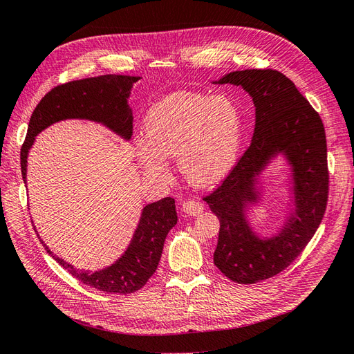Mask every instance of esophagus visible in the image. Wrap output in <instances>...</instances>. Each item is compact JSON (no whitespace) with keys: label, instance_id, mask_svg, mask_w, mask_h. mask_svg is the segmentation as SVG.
<instances>
[{"label":"esophagus","instance_id":"obj_1","mask_svg":"<svg viewBox=\"0 0 354 354\" xmlns=\"http://www.w3.org/2000/svg\"><path fill=\"white\" fill-rule=\"evenodd\" d=\"M183 211L189 216H199L203 211V205L198 201H186L183 202Z\"/></svg>","mask_w":354,"mask_h":354}]
</instances>
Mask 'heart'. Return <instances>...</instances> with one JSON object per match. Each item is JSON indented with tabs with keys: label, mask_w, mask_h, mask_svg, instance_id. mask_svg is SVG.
Wrapping results in <instances>:
<instances>
[{
	"label": "heart",
	"mask_w": 354,
	"mask_h": 354,
	"mask_svg": "<svg viewBox=\"0 0 354 354\" xmlns=\"http://www.w3.org/2000/svg\"><path fill=\"white\" fill-rule=\"evenodd\" d=\"M143 130L146 140H137V156L152 177L165 178V158H177L190 186L211 187L239 162L243 115L226 95L169 94L147 111Z\"/></svg>",
	"instance_id": "1"
}]
</instances>
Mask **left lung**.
<instances>
[{
	"label": "left lung",
	"instance_id": "1",
	"mask_svg": "<svg viewBox=\"0 0 354 354\" xmlns=\"http://www.w3.org/2000/svg\"><path fill=\"white\" fill-rule=\"evenodd\" d=\"M217 84H233L255 106L250 147L223 183L203 198L220 220L214 264L236 283H257L281 273L313 238L328 202L329 173L325 127L294 82L274 69L230 72ZM292 165L296 208L273 239L256 236L244 208L258 200L256 177L277 153Z\"/></svg>",
	"mask_w": 354,
	"mask_h": 354
}]
</instances>
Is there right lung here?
Here are the masks:
<instances>
[{"instance_id": "obj_1", "label": "right lung", "mask_w": 354, "mask_h": 354, "mask_svg": "<svg viewBox=\"0 0 354 354\" xmlns=\"http://www.w3.org/2000/svg\"><path fill=\"white\" fill-rule=\"evenodd\" d=\"M140 77L102 75L71 81L48 91L37 104L29 120L28 134L20 149V167L26 183L28 152L35 136L51 124L63 120H88L100 122L130 140L133 136V112L128 106L134 82ZM177 212L173 198H164L143 208L131 243L120 260L99 272H81L63 261L44 245L46 251L63 269L85 285L111 294H131L143 288L160 260L168 232L176 226Z\"/></svg>"}]
</instances>
